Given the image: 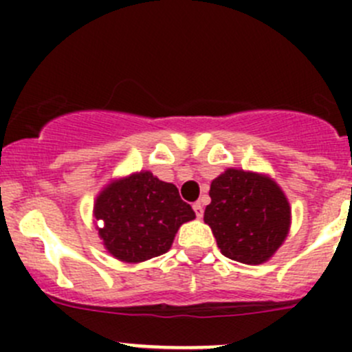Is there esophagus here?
Masks as SVG:
<instances>
[{"label": "esophagus", "instance_id": "esophagus-1", "mask_svg": "<svg viewBox=\"0 0 352 352\" xmlns=\"http://www.w3.org/2000/svg\"><path fill=\"white\" fill-rule=\"evenodd\" d=\"M194 211H196V216L197 218H202V214H204V208H202L201 202H194Z\"/></svg>", "mask_w": 352, "mask_h": 352}]
</instances>
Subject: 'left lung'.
Masks as SVG:
<instances>
[{
  "label": "left lung",
  "mask_w": 352,
  "mask_h": 352,
  "mask_svg": "<svg viewBox=\"0 0 352 352\" xmlns=\"http://www.w3.org/2000/svg\"><path fill=\"white\" fill-rule=\"evenodd\" d=\"M204 223L225 257L257 265L276 254L289 232L291 209L281 187L267 175L228 168L209 189Z\"/></svg>",
  "instance_id": "obj_1"
}]
</instances>
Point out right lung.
Here are the masks:
<instances>
[{
	"label": "right lung",
	"mask_w": 352,
	"mask_h": 352,
	"mask_svg": "<svg viewBox=\"0 0 352 352\" xmlns=\"http://www.w3.org/2000/svg\"><path fill=\"white\" fill-rule=\"evenodd\" d=\"M94 216L104 223L98 236L109 254L136 264L168 252L177 230L196 212L173 184L138 172L112 180L97 196Z\"/></svg>",
	"instance_id": "right-lung-1"
}]
</instances>
